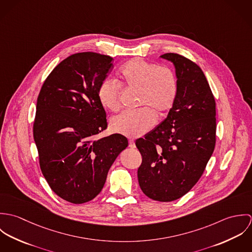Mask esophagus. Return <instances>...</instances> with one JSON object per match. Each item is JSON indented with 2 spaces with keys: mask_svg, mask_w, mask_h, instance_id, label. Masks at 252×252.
<instances>
[{
  "mask_svg": "<svg viewBox=\"0 0 252 252\" xmlns=\"http://www.w3.org/2000/svg\"><path fill=\"white\" fill-rule=\"evenodd\" d=\"M129 146H130L131 148H136V144H135V142H134L133 140H130V141H129Z\"/></svg>",
  "mask_w": 252,
  "mask_h": 252,
  "instance_id": "34e87169",
  "label": "esophagus"
}]
</instances>
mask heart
I'll list each match as a JSON object with an SVG mask.
<instances>
[{
  "label": "heart",
  "instance_id": "b5f03b06",
  "mask_svg": "<svg viewBox=\"0 0 252 252\" xmlns=\"http://www.w3.org/2000/svg\"><path fill=\"white\" fill-rule=\"evenodd\" d=\"M118 78L122 86L139 90V106L143 108L116 115L110 120V129L128 138L141 137L155 124L156 113L163 116L174 107L179 91L178 78L171 69L138 58L122 66ZM98 100L104 108L116 111L120 108L119 84L113 79H105L99 86Z\"/></svg>",
  "mask_w": 252,
  "mask_h": 252
}]
</instances>
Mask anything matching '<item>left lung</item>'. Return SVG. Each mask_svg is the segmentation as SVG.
Segmentation results:
<instances>
[{"label":"left lung","mask_w":252,"mask_h":252,"mask_svg":"<svg viewBox=\"0 0 252 252\" xmlns=\"http://www.w3.org/2000/svg\"><path fill=\"white\" fill-rule=\"evenodd\" d=\"M162 59L173 63L179 91L167 117L136 142L143 162L138 180L144 194L171 202L200 180L216 145V101L201 68L177 53Z\"/></svg>","instance_id":"obj_1"}]
</instances>
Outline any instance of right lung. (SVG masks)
<instances>
[{
	"label": "right lung",
	"mask_w": 252,
	"mask_h": 252,
	"mask_svg": "<svg viewBox=\"0 0 252 252\" xmlns=\"http://www.w3.org/2000/svg\"><path fill=\"white\" fill-rule=\"evenodd\" d=\"M112 66L110 56L72 54L50 72L37 97L34 140L40 170L54 193L72 204L102 191L109 168L128 146L120 134L97 138L108 127L98 89Z\"/></svg>",
	"instance_id": "obj_1"
}]
</instances>
